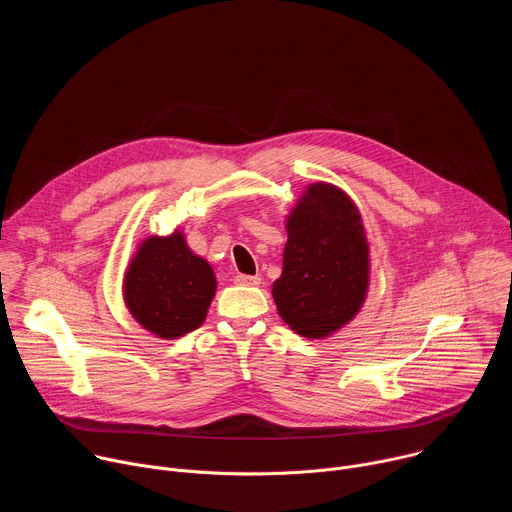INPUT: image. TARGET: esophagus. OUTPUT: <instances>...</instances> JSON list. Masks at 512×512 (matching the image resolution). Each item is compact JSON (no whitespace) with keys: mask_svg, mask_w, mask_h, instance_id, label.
<instances>
[{"mask_svg":"<svg viewBox=\"0 0 512 512\" xmlns=\"http://www.w3.org/2000/svg\"><path fill=\"white\" fill-rule=\"evenodd\" d=\"M235 281H237L239 285H259V283H261V277H259V275H243V273H239V275L235 277Z\"/></svg>","mask_w":512,"mask_h":512,"instance_id":"esophagus-1","label":"esophagus"}]
</instances>
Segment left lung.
Segmentation results:
<instances>
[{
  "label": "left lung",
  "mask_w": 512,
  "mask_h": 512,
  "mask_svg": "<svg viewBox=\"0 0 512 512\" xmlns=\"http://www.w3.org/2000/svg\"><path fill=\"white\" fill-rule=\"evenodd\" d=\"M283 271L273 281L281 320L322 340L362 308L371 281V249L352 198L334 184H310L285 218Z\"/></svg>",
  "instance_id": "1"
}]
</instances>
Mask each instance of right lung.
<instances>
[{
  "label": "right lung",
  "mask_w": 512,
  "mask_h": 512,
  "mask_svg": "<svg viewBox=\"0 0 512 512\" xmlns=\"http://www.w3.org/2000/svg\"><path fill=\"white\" fill-rule=\"evenodd\" d=\"M214 294L210 263L188 247L180 229L143 239L123 275L129 314L143 330L164 340L200 328Z\"/></svg>",
  "instance_id": "add662e5"
}]
</instances>
